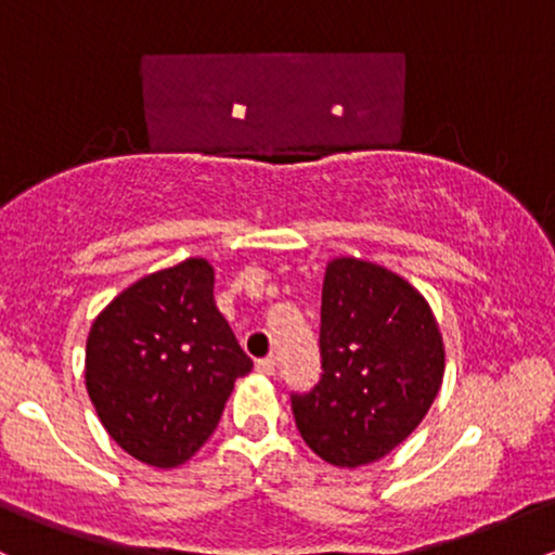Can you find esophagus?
Masks as SVG:
<instances>
[{"instance_id":"1","label":"esophagus","mask_w":555,"mask_h":555,"mask_svg":"<svg viewBox=\"0 0 555 555\" xmlns=\"http://www.w3.org/2000/svg\"><path fill=\"white\" fill-rule=\"evenodd\" d=\"M256 367H258V373L273 375V373H276V360H273V358H260L256 362Z\"/></svg>"}]
</instances>
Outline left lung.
<instances>
[{"instance_id":"obj_1","label":"left lung","mask_w":555,"mask_h":555,"mask_svg":"<svg viewBox=\"0 0 555 555\" xmlns=\"http://www.w3.org/2000/svg\"><path fill=\"white\" fill-rule=\"evenodd\" d=\"M321 380L292 393L299 436L334 467L378 462L428 415L443 339L410 282L358 258L331 260L321 299Z\"/></svg>"}]
</instances>
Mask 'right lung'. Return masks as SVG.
<instances>
[{
	"label": "right lung",
	"mask_w": 555,
	"mask_h": 555,
	"mask_svg": "<svg viewBox=\"0 0 555 555\" xmlns=\"http://www.w3.org/2000/svg\"><path fill=\"white\" fill-rule=\"evenodd\" d=\"M253 371L214 302V269L188 258L127 286L86 344V388L130 456L180 467L211 438L234 380Z\"/></svg>",
	"instance_id": "obj_1"
}]
</instances>
